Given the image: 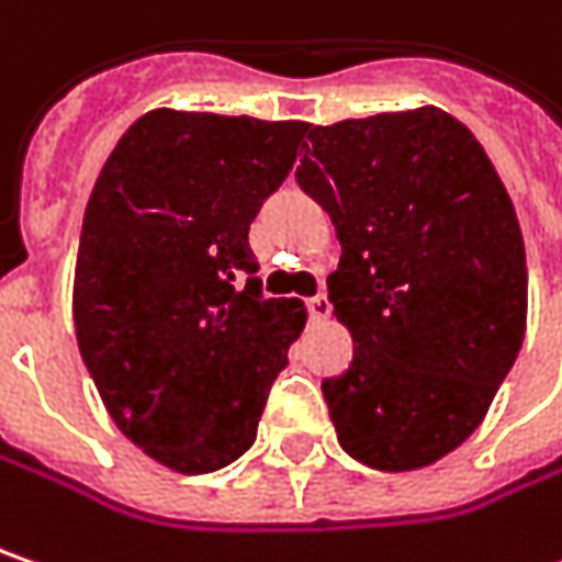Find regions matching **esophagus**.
<instances>
[{"instance_id":"34e87169","label":"esophagus","mask_w":562,"mask_h":562,"mask_svg":"<svg viewBox=\"0 0 562 562\" xmlns=\"http://www.w3.org/2000/svg\"><path fill=\"white\" fill-rule=\"evenodd\" d=\"M306 310H310L313 319H325V316L331 313V303H328V296L325 294H316L306 300Z\"/></svg>"}]
</instances>
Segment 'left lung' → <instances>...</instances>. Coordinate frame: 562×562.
<instances>
[{"label": "left lung", "mask_w": 562, "mask_h": 562, "mask_svg": "<svg viewBox=\"0 0 562 562\" xmlns=\"http://www.w3.org/2000/svg\"><path fill=\"white\" fill-rule=\"evenodd\" d=\"M296 183L331 217L351 328L323 395L341 449L414 471L459 449L516 363L528 316L519 217L491 157L439 106L310 126Z\"/></svg>", "instance_id": "obj_1"}]
</instances>
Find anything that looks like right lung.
Wrapping results in <instances>:
<instances>
[{"mask_svg": "<svg viewBox=\"0 0 562 562\" xmlns=\"http://www.w3.org/2000/svg\"><path fill=\"white\" fill-rule=\"evenodd\" d=\"M306 123L151 110L126 128L85 209L71 316L113 424L155 462L209 474L256 442L268 389L306 325L262 296L249 224ZM249 273L246 285H239Z\"/></svg>", "mask_w": 562, "mask_h": 562, "instance_id": "right-lung-1", "label": "right lung"}]
</instances>
